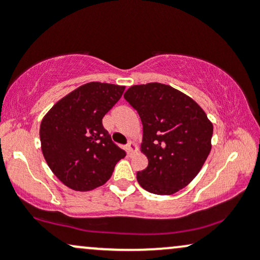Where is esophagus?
<instances>
[{
	"instance_id": "1",
	"label": "esophagus",
	"mask_w": 260,
	"mask_h": 260,
	"mask_svg": "<svg viewBox=\"0 0 260 260\" xmlns=\"http://www.w3.org/2000/svg\"><path fill=\"white\" fill-rule=\"evenodd\" d=\"M126 149H127L128 155H131L134 151V149H136V144H134L133 142H128L127 145H126Z\"/></svg>"
}]
</instances>
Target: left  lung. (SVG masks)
Here are the masks:
<instances>
[{"label":"left lung","instance_id":"left-lung-1","mask_svg":"<svg viewBox=\"0 0 260 260\" xmlns=\"http://www.w3.org/2000/svg\"><path fill=\"white\" fill-rule=\"evenodd\" d=\"M124 99L143 123L148 166L137 172V180L154 194H174L201 171L210 153L213 124L194 100L161 83L131 86Z\"/></svg>","mask_w":260,"mask_h":260}]
</instances>
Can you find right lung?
Here are the masks:
<instances>
[{"mask_svg": "<svg viewBox=\"0 0 260 260\" xmlns=\"http://www.w3.org/2000/svg\"><path fill=\"white\" fill-rule=\"evenodd\" d=\"M124 86L91 82L61 99L41 121L44 157L62 183L91 190L111 177L126 151L113 144L103 118L121 99Z\"/></svg>", "mask_w": 260, "mask_h": 260, "instance_id": "1", "label": "right lung"}]
</instances>
